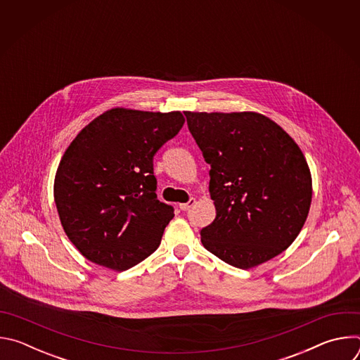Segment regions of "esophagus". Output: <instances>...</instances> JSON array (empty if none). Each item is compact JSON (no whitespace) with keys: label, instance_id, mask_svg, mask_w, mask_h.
<instances>
[{"label":"esophagus","instance_id":"esophagus-1","mask_svg":"<svg viewBox=\"0 0 360 360\" xmlns=\"http://www.w3.org/2000/svg\"><path fill=\"white\" fill-rule=\"evenodd\" d=\"M196 203V199L195 198H191L188 202H185V203H179V210H182V211H188L189 208H192L193 205Z\"/></svg>","mask_w":360,"mask_h":360}]
</instances>
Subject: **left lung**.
Listing matches in <instances>:
<instances>
[{"label": "left lung", "mask_w": 360, "mask_h": 360, "mask_svg": "<svg viewBox=\"0 0 360 360\" xmlns=\"http://www.w3.org/2000/svg\"><path fill=\"white\" fill-rule=\"evenodd\" d=\"M188 128L211 165L217 217L202 245L224 262L252 269L288 249L312 202V175L293 138L255 112L185 111Z\"/></svg>", "instance_id": "left-lung-1"}]
</instances>
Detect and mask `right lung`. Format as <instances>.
<instances>
[{
	"label": "right lung",
	"instance_id": "right-lung-1",
	"mask_svg": "<svg viewBox=\"0 0 360 360\" xmlns=\"http://www.w3.org/2000/svg\"><path fill=\"white\" fill-rule=\"evenodd\" d=\"M184 122L179 111L117 107L68 145L54 199L64 232L88 261L122 272L160 246L174 210L157 199L152 160Z\"/></svg>",
	"mask_w": 360,
	"mask_h": 360
}]
</instances>
